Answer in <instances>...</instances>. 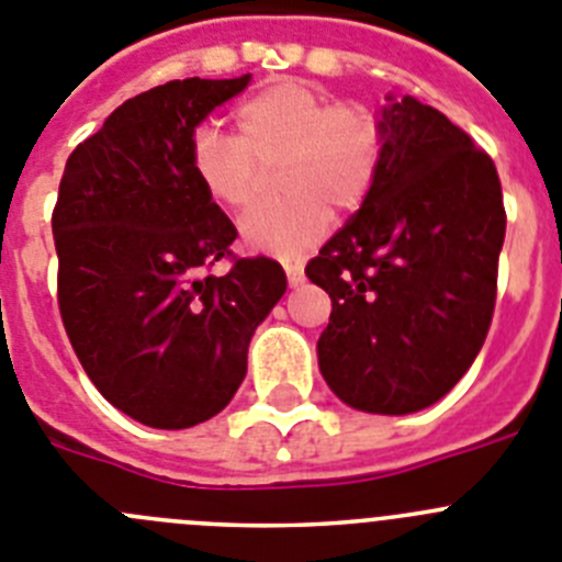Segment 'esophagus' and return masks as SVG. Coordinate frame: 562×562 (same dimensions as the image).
I'll list each match as a JSON object with an SVG mask.
<instances>
[{
    "mask_svg": "<svg viewBox=\"0 0 562 562\" xmlns=\"http://www.w3.org/2000/svg\"><path fill=\"white\" fill-rule=\"evenodd\" d=\"M286 278H290V286H297L303 281V267L301 265H286Z\"/></svg>",
    "mask_w": 562,
    "mask_h": 562,
    "instance_id": "esophagus-1",
    "label": "esophagus"
}]
</instances>
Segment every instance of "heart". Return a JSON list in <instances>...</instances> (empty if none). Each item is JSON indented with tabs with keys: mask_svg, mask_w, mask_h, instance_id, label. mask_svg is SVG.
I'll list each match as a JSON object with an SVG mask.
<instances>
[{
	"mask_svg": "<svg viewBox=\"0 0 562 562\" xmlns=\"http://www.w3.org/2000/svg\"><path fill=\"white\" fill-rule=\"evenodd\" d=\"M234 136L209 125L189 138V172L205 198L241 211L254 203L265 169L276 168L284 198L241 220L250 250L297 259L331 228V209L353 214L373 192L384 161L382 120L357 100H334L301 80H276L234 108Z\"/></svg>",
	"mask_w": 562,
	"mask_h": 562,
	"instance_id": "obj_1",
	"label": "heart"
}]
</instances>
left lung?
<instances>
[{"mask_svg": "<svg viewBox=\"0 0 562 562\" xmlns=\"http://www.w3.org/2000/svg\"><path fill=\"white\" fill-rule=\"evenodd\" d=\"M382 125L373 192L306 276L331 297L317 359L334 395L406 415L440 401L480 353L507 214L493 158L437 108L390 97Z\"/></svg>", "mask_w": 562, "mask_h": 562, "instance_id": "obj_1", "label": "left lung"}]
</instances>
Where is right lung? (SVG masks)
<instances>
[{"instance_id":"obj_1","label":"right lung","mask_w":562,"mask_h":562,"mask_svg":"<svg viewBox=\"0 0 562 562\" xmlns=\"http://www.w3.org/2000/svg\"><path fill=\"white\" fill-rule=\"evenodd\" d=\"M247 80H169L122 102L60 178L64 328L102 398L153 429H189L228 406L256 326L286 292L278 261L234 256V223L189 172L194 127ZM223 258L229 272L211 277Z\"/></svg>"}]
</instances>
